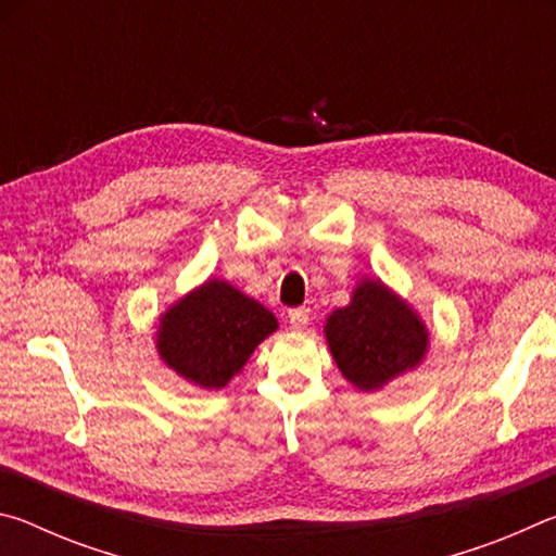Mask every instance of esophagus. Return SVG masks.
<instances>
[{
	"label": "esophagus",
	"mask_w": 556,
	"mask_h": 556,
	"mask_svg": "<svg viewBox=\"0 0 556 556\" xmlns=\"http://www.w3.org/2000/svg\"><path fill=\"white\" fill-rule=\"evenodd\" d=\"M308 308L306 306H299V308H291L289 312V326L294 328V331H304V328L308 326Z\"/></svg>",
	"instance_id": "obj_1"
}]
</instances>
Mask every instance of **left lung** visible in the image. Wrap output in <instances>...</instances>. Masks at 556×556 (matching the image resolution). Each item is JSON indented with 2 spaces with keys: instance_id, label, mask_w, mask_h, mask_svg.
<instances>
[{
  "instance_id": "obj_1",
  "label": "left lung",
  "mask_w": 556,
  "mask_h": 556,
  "mask_svg": "<svg viewBox=\"0 0 556 556\" xmlns=\"http://www.w3.org/2000/svg\"><path fill=\"white\" fill-rule=\"evenodd\" d=\"M324 333L338 370L363 392L382 390L429 351V328L419 314L370 277L357 281L351 304L326 318Z\"/></svg>"
}]
</instances>
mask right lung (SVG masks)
<instances>
[{"label": "right lung", "instance_id": "right-lung-1", "mask_svg": "<svg viewBox=\"0 0 556 556\" xmlns=\"http://www.w3.org/2000/svg\"><path fill=\"white\" fill-rule=\"evenodd\" d=\"M275 331L269 308L230 281L208 279L159 318L156 351L178 378L201 390H223Z\"/></svg>", "mask_w": 556, "mask_h": 556}]
</instances>
